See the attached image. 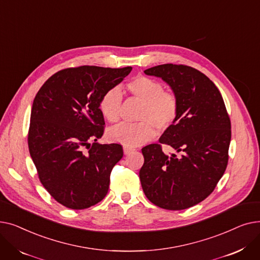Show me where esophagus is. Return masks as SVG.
Masks as SVG:
<instances>
[{"label":"esophagus","instance_id":"34e87169","mask_svg":"<svg viewBox=\"0 0 260 260\" xmlns=\"http://www.w3.org/2000/svg\"><path fill=\"white\" fill-rule=\"evenodd\" d=\"M134 151H135V148H133V147H129V146H127V145L123 146V152H124L125 155H128V154L133 153Z\"/></svg>","mask_w":260,"mask_h":260}]
</instances>
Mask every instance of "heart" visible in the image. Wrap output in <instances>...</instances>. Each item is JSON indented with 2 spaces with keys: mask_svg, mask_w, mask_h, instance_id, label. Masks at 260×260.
I'll return each instance as SVG.
<instances>
[{
  "mask_svg": "<svg viewBox=\"0 0 260 260\" xmlns=\"http://www.w3.org/2000/svg\"><path fill=\"white\" fill-rule=\"evenodd\" d=\"M126 90L142 103L139 122H120L107 132L108 138L127 146H138L155 137L156 129L165 132L172 126L178 115V99L172 91L165 90L162 83L145 76H137L126 84ZM122 93L118 87L108 88L100 98L99 109L109 122L119 119Z\"/></svg>",
  "mask_w": 260,
  "mask_h": 260,
  "instance_id": "heart-1",
  "label": "heart"
}]
</instances>
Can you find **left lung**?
Returning <instances> with one entry per match:
<instances>
[{
	"mask_svg": "<svg viewBox=\"0 0 260 260\" xmlns=\"http://www.w3.org/2000/svg\"><path fill=\"white\" fill-rule=\"evenodd\" d=\"M167 82L178 99V115L159 139L142 148L143 192L155 206L179 211L206 199L228 166L231 121L220 91L204 74L186 65L162 64L144 71Z\"/></svg>",
	"mask_w": 260,
	"mask_h": 260,
	"instance_id": "8db88e82",
	"label": "left lung"
}]
</instances>
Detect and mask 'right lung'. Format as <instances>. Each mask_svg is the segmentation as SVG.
I'll use <instances>...</instances> for the list:
<instances>
[{"label":"right lung","mask_w":260,"mask_h":260,"mask_svg":"<svg viewBox=\"0 0 260 260\" xmlns=\"http://www.w3.org/2000/svg\"><path fill=\"white\" fill-rule=\"evenodd\" d=\"M131 72V66L66 68L52 75L36 94L29 153L41 183L68 209H87L108 192L109 176L123 149L117 143L95 142L105 124L99 101Z\"/></svg>","instance_id":"obj_1"}]
</instances>
